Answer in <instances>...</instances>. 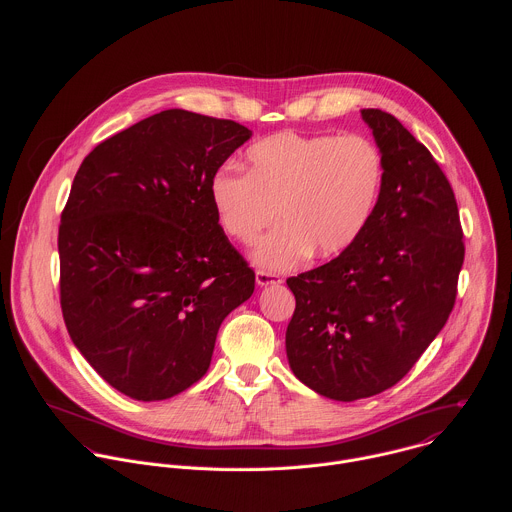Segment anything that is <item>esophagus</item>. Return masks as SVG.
Here are the masks:
<instances>
[{
  "label": "esophagus",
  "instance_id": "1",
  "mask_svg": "<svg viewBox=\"0 0 512 512\" xmlns=\"http://www.w3.org/2000/svg\"><path fill=\"white\" fill-rule=\"evenodd\" d=\"M255 281H257V285L267 287V285H277V283H281V277L275 275V273H269V271L259 269V271L255 273Z\"/></svg>",
  "mask_w": 512,
  "mask_h": 512
}]
</instances>
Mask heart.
Returning <instances> with one entry per match:
<instances>
[{
    "label": "heart",
    "mask_w": 512,
    "mask_h": 512,
    "mask_svg": "<svg viewBox=\"0 0 512 512\" xmlns=\"http://www.w3.org/2000/svg\"><path fill=\"white\" fill-rule=\"evenodd\" d=\"M383 176V154L369 137L283 131L251 145L247 172L218 168L208 198L218 225L243 245L277 214L279 225L253 249L257 265L277 271L312 251L334 257L354 245L375 210Z\"/></svg>",
    "instance_id": "heart-1"
}]
</instances>
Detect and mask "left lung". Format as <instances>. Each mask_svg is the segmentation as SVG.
Returning a JSON list of instances; mask_svg holds the SVG:
<instances>
[{"instance_id": "obj_1", "label": "left lung", "mask_w": 512, "mask_h": 512, "mask_svg": "<svg viewBox=\"0 0 512 512\" xmlns=\"http://www.w3.org/2000/svg\"><path fill=\"white\" fill-rule=\"evenodd\" d=\"M385 162L362 235L336 259L289 277L296 312L289 369L334 401L399 383L440 334L456 302L464 241L454 190L429 150L391 113L362 109Z\"/></svg>"}]
</instances>
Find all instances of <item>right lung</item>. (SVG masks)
<instances>
[{
    "label": "right lung",
    "mask_w": 512,
    "mask_h": 512,
    "mask_svg": "<svg viewBox=\"0 0 512 512\" xmlns=\"http://www.w3.org/2000/svg\"><path fill=\"white\" fill-rule=\"evenodd\" d=\"M251 129L168 109L101 141L60 216V306L91 367L135 401H164L210 367L218 328L255 273L208 182Z\"/></svg>",
    "instance_id": "add662e5"
}]
</instances>
